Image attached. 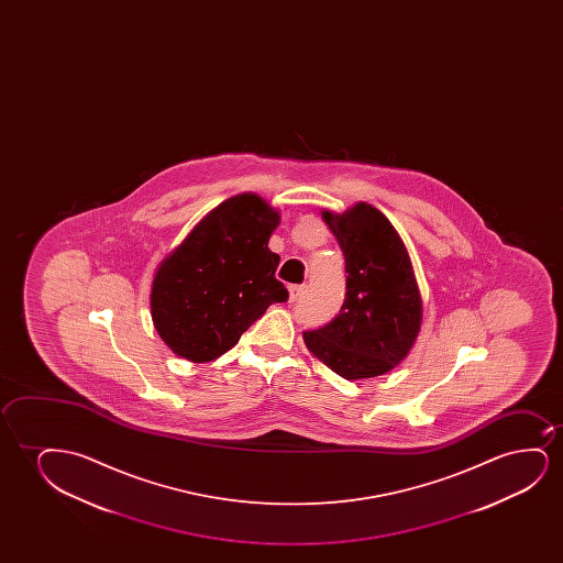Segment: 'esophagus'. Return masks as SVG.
<instances>
[{
	"instance_id": "1",
	"label": "esophagus",
	"mask_w": 563,
	"mask_h": 563,
	"mask_svg": "<svg viewBox=\"0 0 563 563\" xmlns=\"http://www.w3.org/2000/svg\"><path fill=\"white\" fill-rule=\"evenodd\" d=\"M303 294H306V286H288V296H290V301L300 300Z\"/></svg>"
}]
</instances>
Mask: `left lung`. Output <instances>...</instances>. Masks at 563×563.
Returning <instances> with one entry per match:
<instances>
[{"mask_svg":"<svg viewBox=\"0 0 563 563\" xmlns=\"http://www.w3.org/2000/svg\"><path fill=\"white\" fill-rule=\"evenodd\" d=\"M346 262L339 316L303 332L309 354L346 380L373 378L406 360L423 323V300L408 247L388 217L360 201L321 211Z\"/></svg>","mask_w":563,"mask_h":563,"instance_id":"1","label":"left lung"}]
</instances>
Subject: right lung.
I'll list each match as a JSON object with an SVG mask.
<instances>
[{
  "label": "right lung",
  "mask_w": 563,
  "mask_h": 563,
  "mask_svg": "<svg viewBox=\"0 0 563 563\" xmlns=\"http://www.w3.org/2000/svg\"><path fill=\"white\" fill-rule=\"evenodd\" d=\"M278 223L280 213L260 194L232 196L157 265L152 321L173 354L213 362L271 303L288 298L275 278L280 257L269 250Z\"/></svg>",
  "instance_id": "1"
}]
</instances>
